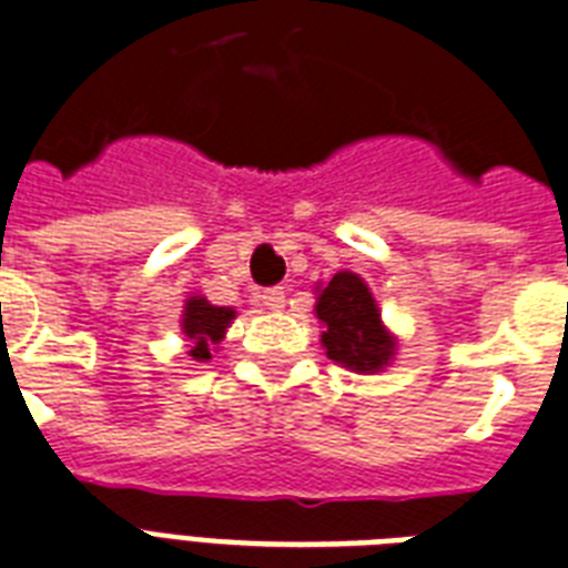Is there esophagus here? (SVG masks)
Instances as JSON below:
<instances>
[{"mask_svg":"<svg viewBox=\"0 0 568 568\" xmlns=\"http://www.w3.org/2000/svg\"><path fill=\"white\" fill-rule=\"evenodd\" d=\"M261 302H263V307H270V311H281V307H284V302H287V290L284 287L263 290Z\"/></svg>","mask_w":568,"mask_h":568,"instance_id":"34e87169","label":"esophagus"}]
</instances>
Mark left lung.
Listing matches in <instances>:
<instances>
[{
	"label": "left lung",
	"instance_id": "obj_1",
	"mask_svg": "<svg viewBox=\"0 0 568 568\" xmlns=\"http://www.w3.org/2000/svg\"><path fill=\"white\" fill-rule=\"evenodd\" d=\"M314 316L325 355L349 373H382L394 364L397 334L382 323V311L362 275L341 270L328 284H316Z\"/></svg>",
	"mask_w": 568,
	"mask_h": 568
}]
</instances>
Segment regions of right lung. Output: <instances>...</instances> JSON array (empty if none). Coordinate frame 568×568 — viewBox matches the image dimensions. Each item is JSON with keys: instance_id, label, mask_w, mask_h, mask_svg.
I'll return each mask as SVG.
<instances>
[{"instance_id": "1", "label": "right lung", "mask_w": 568, "mask_h": 568, "mask_svg": "<svg viewBox=\"0 0 568 568\" xmlns=\"http://www.w3.org/2000/svg\"><path fill=\"white\" fill-rule=\"evenodd\" d=\"M236 320L234 307L210 305L206 296H189L183 302V314H180V332L186 334L189 341V358L192 362H210L215 346L222 344L224 334Z\"/></svg>"}]
</instances>
